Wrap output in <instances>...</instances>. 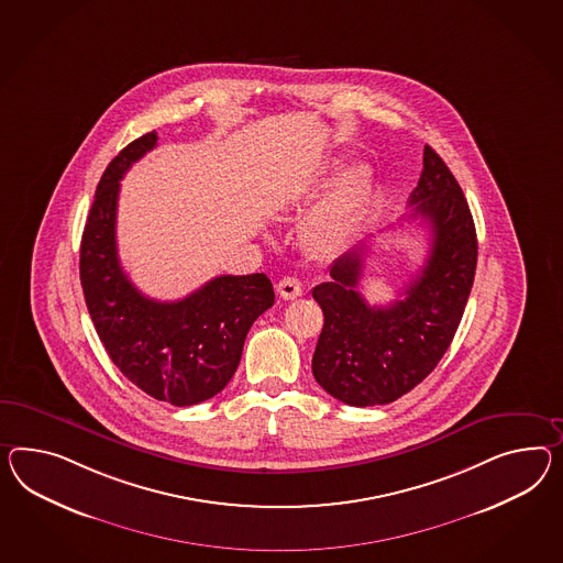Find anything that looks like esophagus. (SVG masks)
<instances>
[{"label":"esophagus","instance_id":"1","mask_svg":"<svg viewBox=\"0 0 563 563\" xmlns=\"http://www.w3.org/2000/svg\"><path fill=\"white\" fill-rule=\"evenodd\" d=\"M277 294L284 298V300H296V298H300L302 296V284H300V279L298 277H284V279H279V284H277Z\"/></svg>","mask_w":563,"mask_h":563}]
</instances>
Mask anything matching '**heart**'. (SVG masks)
<instances>
[{
  "label": "heart",
  "instance_id": "obj_1",
  "mask_svg": "<svg viewBox=\"0 0 563 563\" xmlns=\"http://www.w3.org/2000/svg\"><path fill=\"white\" fill-rule=\"evenodd\" d=\"M343 163H327L314 181L303 191L302 202L317 196V191L329 186L332 177L341 172ZM374 188V174L367 165H353L345 175L332 186L331 191L320 200L317 208L303 222V245L318 257H331L351 245L360 231L361 220L369 206Z\"/></svg>",
  "mask_w": 563,
  "mask_h": 563
}]
</instances>
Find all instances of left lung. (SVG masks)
Instances as JSON below:
<instances>
[{
	"label": "left lung",
	"instance_id": "obj_1",
	"mask_svg": "<svg viewBox=\"0 0 563 563\" xmlns=\"http://www.w3.org/2000/svg\"><path fill=\"white\" fill-rule=\"evenodd\" d=\"M408 206V220L429 224L431 251L402 300L389 306L363 300L357 286L365 243L334 261L331 279L312 289L324 314L312 374L349 406L394 402L417 388L445 355L474 286V218L457 179L429 145Z\"/></svg>",
	"mask_w": 563,
	"mask_h": 563
}]
</instances>
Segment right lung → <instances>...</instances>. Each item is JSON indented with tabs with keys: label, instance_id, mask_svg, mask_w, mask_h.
<instances>
[{
	"label": "right lung",
	"instance_id": "right-lung-1",
	"mask_svg": "<svg viewBox=\"0 0 563 563\" xmlns=\"http://www.w3.org/2000/svg\"><path fill=\"white\" fill-rule=\"evenodd\" d=\"M157 145L146 132L101 175L81 236L87 310L115 367L148 396L191 406L217 396L239 367L246 332L275 302L265 274L220 275L175 302L146 298L124 274L115 246L120 179Z\"/></svg>",
	"mask_w": 563,
	"mask_h": 563
}]
</instances>
